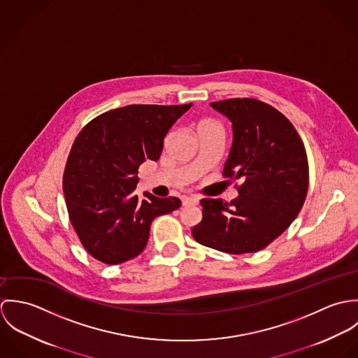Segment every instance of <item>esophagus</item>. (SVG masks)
<instances>
[{
    "label": "esophagus",
    "mask_w": 358,
    "mask_h": 358,
    "mask_svg": "<svg viewBox=\"0 0 358 358\" xmlns=\"http://www.w3.org/2000/svg\"><path fill=\"white\" fill-rule=\"evenodd\" d=\"M182 203L185 206H189V205H197L199 204V199L194 197V196H186L182 199Z\"/></svg>",
    "instance_id": "34e87169"
}]
</instances>
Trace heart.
Here are the masks:
<instances>
[{
    "mask_svg": "<svg viewBox=\"0 0 358 358\" xmlns=\"http://www.w3.org/2000/svg\"><path fill=\"white\" fill-rule=\"evenodd\" d=\"M205 122H209V121H205Z\"/></svg>",
    "mask_w": 358,
    "mask_h": 358,
    "instance_id": "heart-1",
    "label": "heart"
}]
</instances>
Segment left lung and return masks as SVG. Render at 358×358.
Wrapping results in <instances>:
<instances>
[{
  "label": "left lung",
  "mask_w": 358,
  "mask_h": 358,
  "mask_svg": "<svg viewBox=\"0 0 358 358\" xmlns=\"http://www.w3.org/2000/svg\"><path fill=\"white\" fill-rule=\"evenodd\" d=\"M210 107L227 117L233 128L223 175L243 183L231 203L201 200L203 220L192 234L220 252H257L289 227L305 204L306 150L289 120L267 103L236 98Z\"/></svg>",
  "instance_id": "8db88e82"
}]
</instances>
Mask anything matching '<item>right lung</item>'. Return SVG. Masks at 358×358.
Listing matches in <instances>:
<instances>
[{
	"label": "right lung",
	"mask_w": 358,
	"mask_h": 358,
	"mask_svg": "<svg viewBox=\"0 0 358 358\" xmlns=\"http://www.w3.org/2000/svg\"><path fill=\"white\" fill-rule=\"evenodd\" d=\"M189 104H129L103 113L78 134L69 154L63 193L84 248L106 264L139 255L157 216L178 209L176 197L136 193L138 169L157 161L164 138Z\"/></svg>",
	"instance_id": "1"
}]
</instances>
